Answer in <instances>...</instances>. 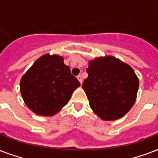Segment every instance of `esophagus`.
I'll return each mask as SVG.
<instances>
[{"instance_id":"obj_1","label":"esophagus","mask_w":158,"mask_h":158,"mask_svg":"<svg viewBox=\"0 0 158 158\" xmlns=\"http://www.w3.org/2000/svg\"><path fill=\"white\" fill-rule=\"evenodd\" d=\"M77 79H78V81H79V82L81 84V83H82V78H81V76L78 75L77 76Z\"/></svg>"}]
</instances>
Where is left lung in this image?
<instances>
[{"instance_id":"8db88e82","label":"left lung","mask_w":158,"mask_h":158,"mask_svg":"<svg viewBox=\"0 0 158 158\" xmlns=\"http://www.w3.org/2000/svg\"><path fill=\"white\" fill-rule=\"evenodd\" d=\"M82 88L93 112L101 119L116 120L133 107L139 81L134 69L113 56L89 61Z\"/></svg>"}]
</instances>
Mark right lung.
Listing matches in <instances>:
<instances>
[{
    "mask_svg": "<svg viewBox=\"0 0 158 158\" xmlns=\"http://www.w3.org/2000/svg\"><path fill=\"white\" fill-rule=\"evenodd\" d=\"M64 58L49 53L39 57L22 76L20 93L28 108L37 115L52 116L68 103L80 82L71 74Z\"/></svg>",
    "mask_w": 158,
    "mask_h": 158,
    "instance_id": "obj_1",
    "label": "right lung"
}]
</instances>
